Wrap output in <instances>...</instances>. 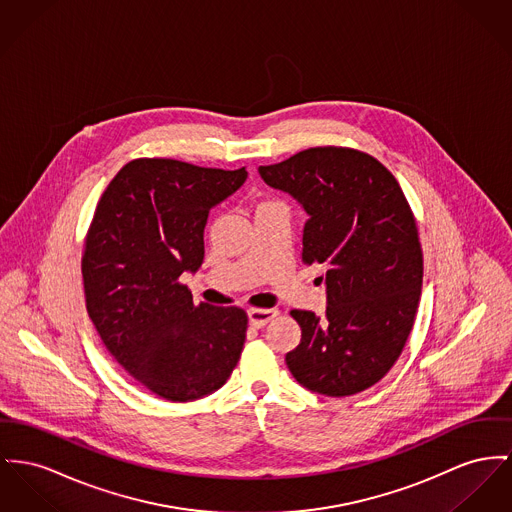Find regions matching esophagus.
Instances as JSON below:
<instances>
[{"mask_svg":"<svg viewBox=\"0 0 512 512\" xmlns=\"http://www.w3.org/2000/svg\"><path fill=\"white\" fill-rule=\"evenodd\" d=\"M275 316H277L275 308H250L248 310V320L254 328H264Z\"/></svg>","mask_w":512,"mask_h":512,"instance_id":"1","label":"esophagus"}]
</instances>
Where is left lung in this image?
Returning <instances> with one entry per match:
<instances>
[{
  "label": "left lung",
  "instance_id": "8db88e82",
  "mask_svg": "<svg viewBox=\"0 0 512 512\" xmlns=\"http://www.w3.org/2000/svg\"><path fill=\"white\" fill-rule=\"evenodd\" d=\"M258 172L307 211L303 262L322 268L328 295L324 316L291 310L301 343L287 367L324 396L363 392L398 361L421 299L423 252L408 200L382 163L349 147H310Z\"/></svg>",
  "mask_w": 512,
  "mask_h": 512
}]
</instances>
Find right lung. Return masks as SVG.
<instances>
[{
    "mask_svg": "<svg viewBox=\"0 0 512 512\" xmlns=\"http://www.w3.org/2000/svg\"><path fill=\"white\" fill-rule=\"evenodd\" d=\"M248 172L134 159L110 180L85 237V303L110 355L153 394L198 400L233 373L246 340L239 307L196 305L184 272L204 262L213 205Z\"/></svg>",
    "mask_w": 512,
    "mask_h": 512,
    "instance_id": "right-lung-1",
    "label": "right lung"
}]
</instances>
